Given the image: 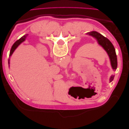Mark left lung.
<instances>
[{
    "label": "left lung",
    "mask_w": 129,
    "mask_h": 129,
    "mask_svg": "<svg viewBox=\"0 0 129 129\" xmlns=\"http://www.w3.org/2000/svg\"><path fill=\"white\" fill-rule=\"evenodd\" d=\"M87 34L95 38L98 42L99 44L102 46L107 52L109 58H110L111 67L114 71H115L117 69V58L115 49L110 41L96 31L88 32ZM114 76L112 75L110 79V82H112V81L114 80Z\"/></svg>",
    "instance_id": "8db88e82"
}]
</instances>
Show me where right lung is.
Masks as SVG:
<instances>
[{
	"instance_id": "1",
	"label": "right lung",
	"mask_w": 129,
	"mask_h": 129,
	"mask_svg": "<svg viewBox=\"0 0 129 129\" xmlns=\"http://www.w3.org/2000/svg\"><path fill=\"white\" fill-rule=\"evenodd\" d=\"M26 37V36H24L22 37H21L20 39H19L18 40H17L16 42H15L14 44L13 45L12 47V48L11 49V50H10V57L12 55L13 53L14 52V51L15 50V49H16L18 46L20 45L21 42H22L23 41H24L25 39V38ZM10 64V59H9V64Z\"/></svg>"
}]
</instances>
